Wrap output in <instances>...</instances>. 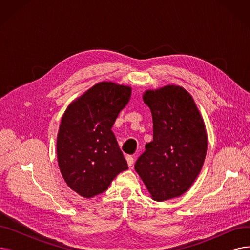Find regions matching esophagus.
I'll return each instance as SVG.
<instances>
[{"label": "esophagus", "instance_id": "esophagus-1", "mask_svg": "<svg viewBox=\"0 0 250 250\" xmlns=\"http://www.w3.org/2000/svg\"><path fill=\"white\" fill-rule=\"evenodd\" d=\"M125 159H126V162H127V165L129 166V167H132L133 165H134V161H135V159H134V157H132V156H126L125 157Z\"/></svg>", "mask_w": 250, "mask_h": 250}]
</instances>
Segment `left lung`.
<instances>
[{"label":"left lung","mask_w":250,"mask_h":250,"mask_svg":"<svg viewBox=\"0 0 250 250\" xmlns=\"http://www.w3.org/2000/svg\"><path fill=\"white\" fill-rule=\"evenodd\" d=\"M143 100L151 109L153 141L146 144L135 169L153 200L177 198L189 189L205 162L203 117L191 95L177 85L147 90Z\"/></svg>","instance_id":"obj_1"}]
</instances>
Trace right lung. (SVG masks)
<instances>
[{
	"instance_id": "right-lung-1",
	"label": "right lung",
	"mask_w": 250,
	"mask_h": 250,
	"mask_svg": "<svg viewBox=\"0 0 250 250\" xmlns=\"http://www.w3.org/2000/svg\"><path fill=\"white\" fill-rule=\"evenodd\" d=\"M130 94L128 86L100 82L74 100L62 117L59 167L68 187L83 198L104 192L127 169L111 127Z\"/></svg>"
}]
</instances>
